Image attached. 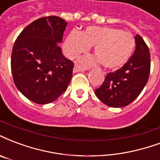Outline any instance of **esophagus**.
I'll return each mask as SVG.
<instances>
[{
	"label": "esophagus",
	"mask_w": 160,
	"mask_h": 160,
	"mask_svg": "<svg viewBox=\"0 0 160 160\" xmlns=\"http://www.w3.org/2000/svg\"><path fill=\"white\" fill-rule=\"evenodd\" d=\"M86 70V68L81 67V66H79V65H75L74 68V73H78V72H83V71Z\"/></svg>",
	"instance_id": "1"
}]
</instances>
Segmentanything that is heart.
I'll return each mask as SVG.
<instances>
[{
    "instance_id": "b5f03b06",
    "label": "heart",
    "mask_w": 160,
    "mask_h": 160,
    "mask_svg": "<svg viewBox=\"0 0 160 160\" xmlns=\"http://www.w3.org/2000/svg\"><path fill=\"white\" fill-rule=\"evenodd\" d=\"M136 46L133 35L121 29L110 27H88L84 31H72L63 44V51L68 58H74L94 47L96 57L81 59L85 65H92L100 60L108 69L122 67L131 58Z\"/></svg>"
}]
</instances>
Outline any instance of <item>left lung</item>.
I'll return each mask as SVG.
<instances>
[{"instance_id":"1","label":"left lung","mask_w":160,"mask_h":160,"mask_svg":"<svg viewBox=\"0 0 160 160\" xmlns=\"http://www.w3.org/2000/svg\"><path fill=\"white\" fill-rule=\"evenodd\" d=\"M136 49L123 67L108 73L104 82L95 90L98 99L112 108L127 106L140 95L150 73L149 49L140 35L135 36Z\"/></svg>"}]
</instances>
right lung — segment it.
<instances>
[{"label": "right lung", "mask_w": 160, "mask_h": 160, "mask_svg": "<svg viewBox=\"0 0 160 160\" xmlns=\"http://www.w3.org/2000/svg\"><path fill=\"white\" fill-rule=\"evenodd\" d=\"M67 23L57 16L35 20L20 33L13 45L11 68L14 83L35 103L55 101L70 82L74 62L64 58L58 45Z\"/></svg>", "instance_id": "1"}]
</instances>
